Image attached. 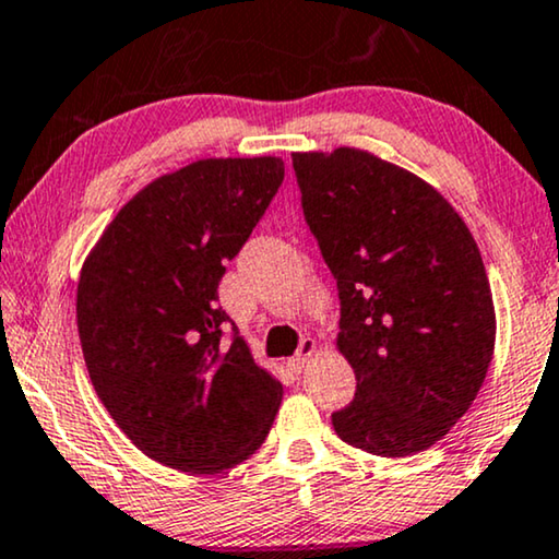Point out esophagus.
<instances>
[{"label":"esophagus","mask_w":559,"mask_h":559,"mask_svg":"<svg viewBox=\"0 0 559 559\" xmlns=\"http://www.w3.org/2000/svg\"><path fill=\"white\" fill-rule=\"evenodd\" d=\"M317 353V342L311 340V337H307V340H301V345H299V349H296V355L294 357H288V368L294 370V373H301L304 368H307V362H309V357Z\"/></svg>","instance_id":"1"}]
</instances>
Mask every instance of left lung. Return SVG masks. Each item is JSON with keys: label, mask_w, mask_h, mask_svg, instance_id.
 <instances>
[{"label": "left lung", "mask_w": 559, "mask_h": 559, "mask_svg": "<svg viewBox=\"0 0 559 559\" xmlns=\"http://www.w3.org/2000/svg\"><path fill=\"white\" fill-rule=\"evenodd\" d=\"M294 170L357 381L334 431L383 457L427 450L471 408L493 357L478 245L440 191L366 151L294 153Z\"/></svg>", "instance_id": "1"}]
</instances>
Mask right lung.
<instances>
[{
  "label": "right lung",
  "mask_w": 559,
  "mask_h": 559,
  "mask_svg": "<svg viewBox=\"0 0 559 559\" xmlns=\"http://www.w3.org/2000/svg\"><path fill=\"white\" fill-rule=\"evenodd\" d=\"M284 160L206 158L135 193L81 267L79 337L96 396L147 457L219 473L271 431L284 389L219 307V281ZM233 323V322H230Z\"/></svg>",
  "instance_id": "1"
}]
</instances>
